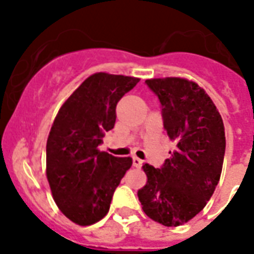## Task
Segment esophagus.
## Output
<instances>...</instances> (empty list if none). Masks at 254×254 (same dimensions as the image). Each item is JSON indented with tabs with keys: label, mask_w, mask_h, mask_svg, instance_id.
I'll return each mask as SVG.
<instances>
[{
	"label": "esophagus",
	"mask_w": 254,
	"mask_h": 254,
	"mask_svg": "<svg viewBox=\"0 0 254 254\" xmlns=\"http://www.w3.org/2000/svg\"><path fill=\"white\" fill-rule=\"evenodd\" d=\"M143 161L142 159H139L138 157H133V166L137 167V169H139V167L142 166Z\"/></svg>",
	"instance_id": "1"
}]
</instances>
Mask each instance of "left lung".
Returning <instances> with one entry per match:
<instances>
[{
	"label": "left lung",
	"instance_id": "1",
	"mask_svg": "<svg viewBox=\"0 0 254 254\" xmlns=\"http://www.w3.org/2000/svg\"><path fill=\"white\" fill-rule=\"evenodd\" d=\"M146 84L158 96L175 150L161 169L143 165L147 182L137 195L151 220L178 227L204 208L220 181L224 124L211 97L195 81L161 77L147 79Z\"/></svg>",
	"mask_w": 254,
	"mask_h": 254
}]
</instances>
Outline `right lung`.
Masks as SVG:
<instances>
[{
  "instance_id": "right-lung-1",
  "label": "right lung",
  "mask_w": 254,
  "mask_h": 254,
  "mask_svg": "<svg viewBox=\"0 0 254 254\" xmlns=\"http://www.w3.org/2000/svg\"><path fill=\"white\" fill-rule=\"evenodd\" d=\"M138 77L96 72L69 95L58 112L46 146V175L58 208L77 225H92L109 211L130 157L100 151L113 129L116 105Z\"/></svg>"
}]
</instances>
